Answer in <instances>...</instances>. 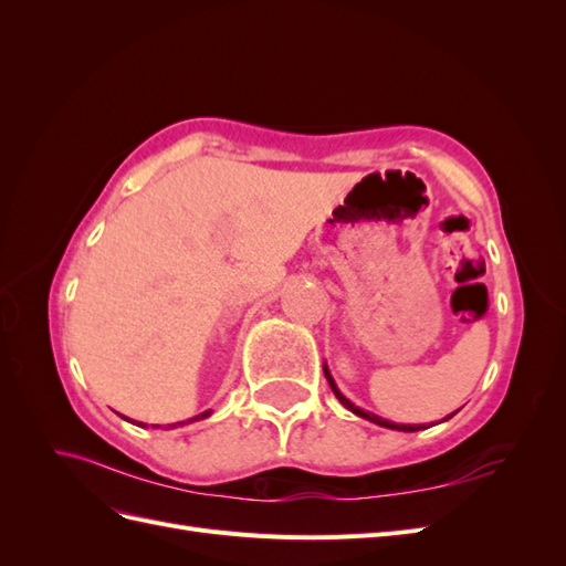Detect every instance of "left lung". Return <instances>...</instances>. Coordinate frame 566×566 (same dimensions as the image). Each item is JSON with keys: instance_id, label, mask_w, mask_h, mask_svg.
I'll return each instance as SVG.
<instances>
[{"instance_id": "1", "label": "left lung", "mask_w": 566, "mask_h": 566, "mask_svg": "<svg viewBox=\"0 0 566 566\" xmlns=\"http://www.w3.org/2000/svg\"><path fill=\"white\" fill-rule=\"evenodd\" d=\"M323 373H325V380H328V385H331V389H333V394L335 397L339 399V403L345 406V408H349L352 413H356L358 418H364V420H370V422H375V424H380V427H389V430H399V432H418V430H424L422 424H397V422H389V420H385V418H378V416H373V413H368V410H364V408H358V406H354L345 394H342L339 389H337V385H335V380H333V375H331V370H328V366L323 364ZM449 418H453V413L449 416ZM449 418H443V420H449Z\"/></svg>"}]
</instances>
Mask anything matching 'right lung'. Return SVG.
Wrapping results in <instances>:
<instances>
[{
    "label": "right lung",
    "instance_id": "add662e5",
    "mask_svg": "<svg viewBox=\"0 0 566 566\" xmlns=\"http://www.w3.org/2000/svg\"><path fill=\"white\" fill-rule=\"evenodd\" d=\"M210 413H212V410H205V413H200V416H196V418H188V420L177 422V424H188V422H193V420H202V418H208ZM153 427H158V424H153Z\"/></svg>",
    "mask_w": 566,
    "mask_h": 566
}]
</instances>
